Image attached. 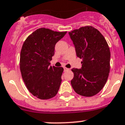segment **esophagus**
Wrapping results in <instances>:
<instances>
[{
	"label": "esophagus",
	"mask_w": 125,
	"mask_h": 125,
	"mask_svg": "<svg viewBox=\"0 0 125 125\" xmlns=\"http://www.w3.org/2000/svg\"><path fill=\"white\" fill-rule=\"evenodd\" d=\"M68 70H69V69L66 68V67H64V71H67Z\"/></svg>",
	"instance_id": "obj_1"
}]
</instances>
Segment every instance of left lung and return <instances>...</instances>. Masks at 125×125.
<instances>
[{"label":"left lung","mask_w":125,"mask_h":125,"mask_svg":"<svg viewBox=\"0 0 125 125\" xmlns=\"http://www.w3.org/2000/svg\"><path fill=\"white\" fill-rule=\"evenodd\" d=\"M69 35L77 56L82 59L81 69H72V87L80 95H95L103 89L109 75L110 51L107 41L98 30L91 26L74 30Z\"/></svg>","instance_id":"8db88e82"}]
</instances>
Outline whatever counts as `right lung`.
Listing matches in <instances>:
<instances>
[{
  "instance_id": "add662e5",
  "label": "right lung",
  "mask_w": 125,
  "mask_h": 125,
  "mask_svg": "<svg viewBox=\"0 0 125 125\" xmlns=\"http://www.w3.org/2000/svg\"><path fill=\"white\" fill-rule=\"evenodd\" d=\"M67 31L41 28L27 37L20 52L21 77L31 94L42 100L54 97L61 83L62 67L50 66L57 42Z\"/></svg>"
}]
</instances>
